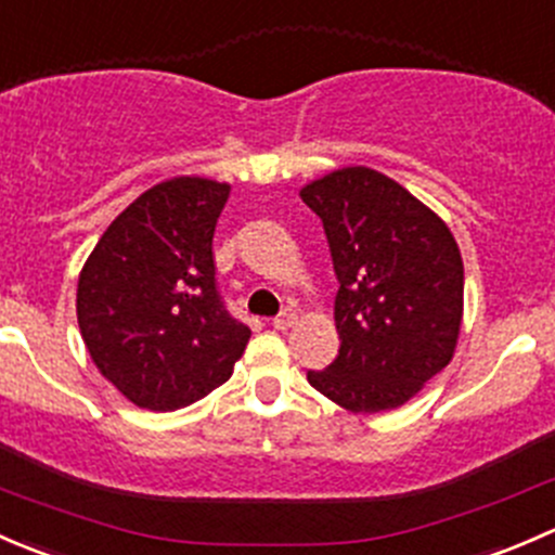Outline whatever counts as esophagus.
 <instances>
[{
	"label": "esophagus",
	"instance_id": "1",
	"mask_svg": "<svg viewBox=\"0 0 555 555\" xmlns=\"http://www.w3.org/2000/svg\"><path fill=\"white\" fill-rule=\"evenodd\" d=\"M293 322H295V311L287 309L284 313H279V317L273 319L271 324H273V327H276V330H287Z\"/></svg>",
	"mask_w": 555,
	"mask_h": 555
}]
</instances>
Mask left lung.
<instances>
[{
    "mask_svg": "<svg viewBox=\"0 0 555 555\" xmlns=\"http://www.w3.org/2000/svg\"><path fill=\"white\" fill-rule=\"evenodd\" d=\"M327 233L340 349L309 384L351 413L405 405L453 360L464 266L451 228L400 182L344 166L300 188Z\"/></svg>",
    "mask_w": 555,
    "mask_h": 555,
    "instance_id": "8db88e82",
    "label": "left lung"
}]
</instances>
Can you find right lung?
<instances>
[{
	"label": "right lung",
	"instance_id": "right-lung-1",
	"mask_svg": "<svg viewBox=\"0 0 555 555\" xmlns=\"http://www.w3.org/2000/svg\"><path fill=\"white\" fill-rule=\"evenodd\" d=\"M231 184L173 177L112 220L77 282V324L99 373L147 411H177L225 384L249 327L215 284L217 220Z\"/></svg>",
	"mask_w": 555,
	"mask_h": 555
}]
</instances>
